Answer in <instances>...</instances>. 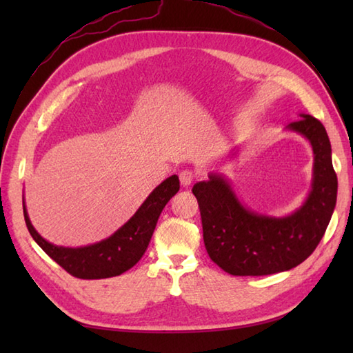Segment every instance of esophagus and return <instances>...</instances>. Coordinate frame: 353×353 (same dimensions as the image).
I'll return each mask as SVG.
<instances>
[{
  "label": "esophagus",
  "instance_id": "34e87169",
  "mask_svg": "<svg viewBox=\"0 0 353 353\" xmlns=\"http://www.w3.org/2000/svg\"><path fill=\"white\" fill-rule=\"evenodd\" d=\"M179 179H181V183L183 186H190L194 182V179H196V174L191 170H182L179 172Z\"/></svg>",
  "mask_w": 353,
  "mask_h": 353
}]
</instances>
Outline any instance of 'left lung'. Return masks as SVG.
<instances>
[{"label": "left lung", "mask_w": 353, "mask_h": 353, "mask_svg": "<svg viewBox=\"0 0 353 353\" xmlns=\"http://www.w3.org/2000/svg\"><path fill=\"white\" fill-rule=\"evenodd\" d=\"M287 129L303 134L314 152L312 188L305 203L291 215L268 216L244 208L229 182L211 172L194 185L211 258L234 276H265L297 267L316 250L336 203V174L326 129L317 118L302 114Z\"/></svg>", "instance_id": "obj_1"}]
</instances>
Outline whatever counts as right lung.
<instances>
[{
  "mask_svg": "<svg viewBox=\"0 0 353 353\" xmlns=\"http://www.w3.org/2000/svg\"><path fill=\"white\" fill-rule=\"evenodd\" d=\"M179 188H181V183L176 174L165 179L145 199L132 219L114 235L100 243L77 247V249L59 247L45 241L30 221L26 203L24 219L30 235L33 236L37 245L71 276L79 279H106V277L119 276L127 272L142 258L152 239L162 209Z\"/></svg>",
  "mask_w": 353,
  "mask_h": 353,
  "instance_id": "obj_1",
  "label": "right lung"
}]
</instances>
